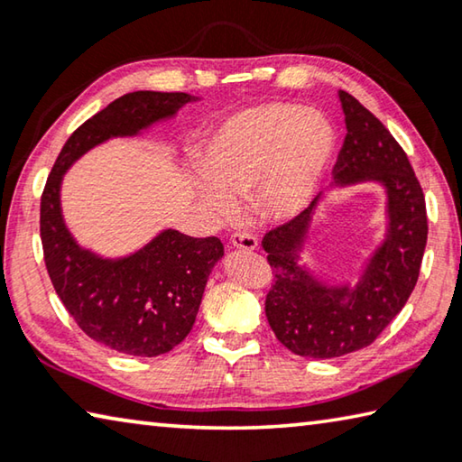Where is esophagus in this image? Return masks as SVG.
<instances>
[{"mask_svg":"<svg viewBox=\"0 0 462 462\" xmlns=\"http://www.w3.org/2000/svg\"><path fill=\"white\" fill-rule=\"evenodd\" d=\"M230 245H232V248H238V250H256V246H259V240H256L253 234H248V232H234L230 238Z\"/></svg>","mask_w":462,"mask_h":462,"instance_id":"obj_1","label":"esophagus"}]
</instances>
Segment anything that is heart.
Masks as SVG:
<instances>
[{
  "instance_id": "1",
  "label": "heart",
  "mask_w": 462,
  "mask_h": 462,
  "mask_svg": "<svg viewBox=\"0 0 462 462\" xmlns=\"http://www.w3.org/2000/svg\"><path fill=\"white\" fill-rule=\"evenodd\" d=\"M334 154V130L324 116L293 104H263L234 114L201 146L203 171L193 179L216 216L248 198L254 212L291 220L314 199Z\"/></svg>"
}]
</instances>
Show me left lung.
I'll list each match as a JSON object with an SVG mask.
<instances>
[{"instance_id": "obj_1", "label": "left lung", "mask_w": 462, "mask_h": 462, "mask_svg": "<svg viewBox=\"0 0 462 462\" xmlns=\"http://www.w3.org/2000/svg\"><path fill=\"white\" fill-rule=\"evenodd\" d=\"M346 138L332 171V189L379 183L387 226L356 283H328L301 263L324 191L293 220L264 234L263 248L275 273L264 314L277 340L308 358H336L361 350L400 314L420 275L428 240L426 201L408 154L363 104L338 91Z\"/></svg>"}]
</instances>
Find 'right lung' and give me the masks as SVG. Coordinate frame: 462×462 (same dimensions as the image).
<instances>
[{"label": "right lung", "instance_id": "add662e5", "mask_svg": "<svg viewBox=\"0 0 462 462\" xmlns=\"http://www.w3.org/2000/svg\"><path fill=\"white\" fill-rule=\"evenodd\" d=\"M189 93L134 91L112 101L77 128L62 146L41 199V238L54 291L81 330L116 353L159 356L191 332L203 289L224 256L220 238H191L173 228L132 254L107 259L83 248L60 208L62 177L85 152L109 138L140 136L175 118Z\"/></svg>", "mask_w": 462, "mask_h": 462}]
</instances>
